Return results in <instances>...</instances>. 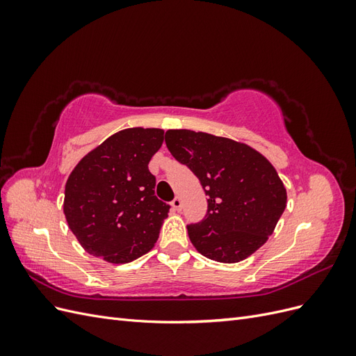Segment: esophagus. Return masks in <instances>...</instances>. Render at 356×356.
Wrapping results in <instances>:
<instances>
[{
    "label": "esophagus",
    "mask_w": 356,
    "mask_h": 356,
    "mask_svg": "<svg viewBox=\"0 0 356 356\" xmlns=\"http://www.w3.org/2000/svg\"><path fill=\"white\" fill-rule=\"evenodd\" d=\"M172 208H174L175 211H181V208H182V200L179 199V197H175L174 200H172Z\"/></svg>",
    "instance_id": "1"
}]
</instances>
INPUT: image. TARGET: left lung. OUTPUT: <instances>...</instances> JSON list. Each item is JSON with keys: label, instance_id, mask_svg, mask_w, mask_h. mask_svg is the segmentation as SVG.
Returning <instances> with one entry per match:
<instances>
[{"label": "left lung", "instance_id": "1", "mask_svg": "<svg viewBox=\"0 0 356 356\" xmlns=\"http://www.w3.org/2000/svg\"><path fill=\"white\" fill-rule=\"evenodd\" d=\"M165 141L208 196L204 218L187 225L196 250L215 261L239 263L263 246L286 207L270 161L246 144L188 129H170Z\"/></svg>", "mask_w": 356, "mask_h": 356}]
</instances>
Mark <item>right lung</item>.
<instances>
[{
  "mask_svg": "<svg viewBox=\"0 0 356 356\" xmlns=\"http://www.w3.org/2000/svg\"><path fill=\"white\" fill-rule=\"evenodd\" d=\"M163 134L154 127L124 129L74 168L63 213L84 251L124 264L154 246L170 208L154 196L156 177L148 170Z\"/></svg>",
  "mask_w": 356,
  "mask_h": 356,
  "instance_id": "right-lung-1",
  "label": "right lung"
}]
</instances>
